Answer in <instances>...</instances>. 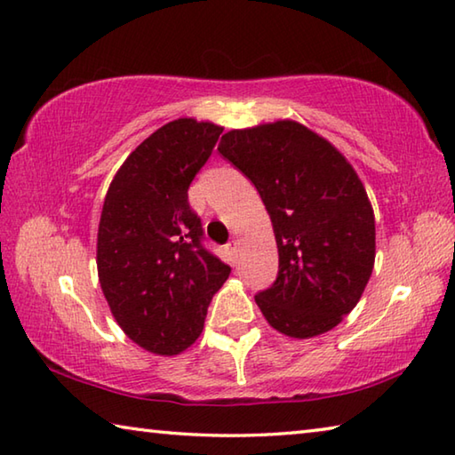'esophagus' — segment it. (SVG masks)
<instances>
[{"instance_id": "34e87169", "label": "esophagus", "mask_w": 455, "mask_h": 455, "mask_svg": "<svg viewBox=\"0 0 455 455\" xmlns=\"http://www.w3.org/2000/svg\"><path fill=\"white\" fill-rule=\"evenodd\" d=\"M226 247H228V253L229 255H235L237 250H239V239H231V242Z\"/></svg>"}]
</instances>
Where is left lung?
<instances>
[{
	"label": "left lung",
	"mask_w": 455,
	"mask_h": 455,
	"mask_svg": "<svg viewBox=\"0 0 455 455\" xmlns=\"http://www.w3.org/2000/svg\"><path fill=\"white\" fill-rule=\"evenodd\" d=\"M220 154L259 192L279 251L255 303L293 339L327 332L356 307L374 265V213L345 156L293 121L221 136Z\"/></svg>",
	"instance_id": "left-lung-1"
}]
</instances>
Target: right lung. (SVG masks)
<instances>
[{
	"label": "right lung",
	"instance_id": "obj_1",
	"mask_svg": "<svg viewBox=\"0 0 455 455\" xmlns=\"http://www.w3.org/2000/svg\"><path fill=\"white\" fill-rule=\"evenodd\" d=\"M224 128L178 118L118 170L102 205L97 267L110 311L136 345L178 355L200 337L229 267L204 245L188 188Z\"/></svg>",
	"mask_w": 455,
	"mask_h": 455
}]
</instances>
